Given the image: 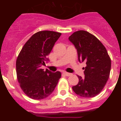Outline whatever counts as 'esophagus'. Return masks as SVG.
<instances>
[{"label": "esophagus", "instance_id": "34e87169", "mask_svg": "<svg viewBox=\"0 0 121 121\" xmlns=\"http://www.w3.org/2000/svg\"><path fill=\"white\" fill-rule=\"evenodd\" d=\"M63 74H64V75L67 76H70V75H71V73H68V72H66V71H64V72H63Z\"/></svg>", "mask_w": 121, "mask_h": 121}]
</instances>
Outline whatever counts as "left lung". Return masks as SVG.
<instances>
[{"label": "left lung", "mask_w": 121, "mask_h": 121, "mask_svg": "<svg viewBox=\"0 0 121 121\" xmlns=\"http://www.w3.org/2000/svg\"><path fill=\"white\" fill-rule=\"evenodd\" d=\"M78 51V60L85 62V77L78 76L79 82L72 87L76 95L93 98L100 93L110 76L111 59L100 40L84 30L73 33L68 38Z\"/></svg>", "instance_id": "1"}]
</instances>
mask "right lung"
<instances>
[{
  "label": "right lung",
  "mask_w": 121,
  "mask_h": 121,
  "mask_svg": "<svg viewBox=\"0 0 121 121\" xmlns=\"http://www.w3.org/2000/svg\"><path fill=\"white\" fill-rule=\"evenodd\" d=\"M61 33L41 31L35 33L25 43L16 60L18 82L24 93L31 99L40 100L53 92L61 73H52L40 67L48 61V56Z\"/></svg>",
  "instance_id": "1"
}]
</instances>
